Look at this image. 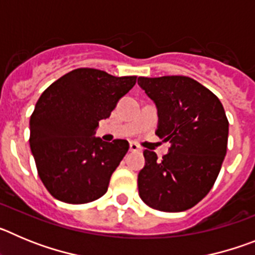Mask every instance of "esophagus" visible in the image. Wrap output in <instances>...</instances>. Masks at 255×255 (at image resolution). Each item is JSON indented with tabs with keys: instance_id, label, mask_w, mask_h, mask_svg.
<instances>
[{
	"instance_id": "obj_1",
	"label": "esophagus",
	"mask_w": 255,
	"mask_h": 255,
	"mask_svg": "<svg viewBox=\"0 0 255 255\" xmlns=\"http://www.w3.org/2000/svg\"><path fill=\"white\" fill-rule=\"evenodd\" d=\"M130 152H140V148L136 143H130V147H129Z\"/></svg>"
}]
</instances>
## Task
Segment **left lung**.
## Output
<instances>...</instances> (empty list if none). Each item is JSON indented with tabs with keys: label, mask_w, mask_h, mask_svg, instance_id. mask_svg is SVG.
Instances as JSON below:
<instances>
[{
	"label": "left lung",
	"mask_w": 255,
	"mask_h": 255,
	"mask_svg": "<svg viewBox=\"0 0 255 255\" xmlns=\"http://www.w3.org/2000/svg\"><path fill=\"white\" fill-rule=\"evenodd\" d=\"M138 84L158 110L155 134L171 143L162 159L144 150L139 195L157 211H186L208 194L226 155L229 121L224 106L188 76H140Z\"/></svg>",
	"instance_id": "left-lung-1"
}]
</instances>
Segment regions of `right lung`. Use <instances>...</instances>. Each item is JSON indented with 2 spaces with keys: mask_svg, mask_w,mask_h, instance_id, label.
I'll return each instance as SVG.
<instances>
[{
  "mask_svg": "<svg viewBox=\"0 0 255 255\" xmlns=\"http://www.w3.org/2000/svg\"><path fill=\"white\" fill-rule=\"evenodd\" d=\"M136 76H112L80 67L52 83L30 116V149L38 175L52 197L84 204L102 197L129 143L93 136Z\"/></svg>",
  "mask_w": 255,
  "mask_h": 255,
  "instance_id": "1",
  "label": "right lung"
}]
</instances>
